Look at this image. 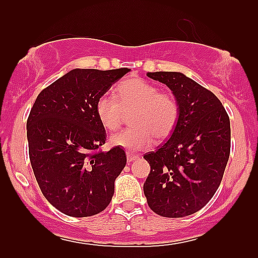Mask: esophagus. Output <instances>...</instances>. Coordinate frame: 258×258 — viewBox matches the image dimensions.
<instances>
[{
	"mask_svg": "<svg viewBox=\"0 0 258 258\" xmlns=\"http://www.w3.org/2000/svg\"><path fill=\"white\" fill-rule=\"evenodd\" d=\"M136 160H139V156H137V155H130V153H127V162L131 163V162H134V161H136Z\"/></svg>",
	"mask_w": 258,
	"mask_h": 258,
	"instance_id": "1",
	"label": "esophagus"
}]
</instances>
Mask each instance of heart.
<instances>
[{
  "mask_svg": "<svg viewBox=\"0 0 258 258\" xmlns=\"http://www.w3.org/2000/svg\"><path fill=\"white\" fill-rule=\"evenodd\" d=\"M96 116L107 131L118 128L123 112L132 113V128L111 136L110 145L128 152L150 148L153 137L165 140L175 131L179 118V105L173 95L160 92L153 83L140 77L123 81L116 87V97L102 95L96 102Z\"/></svg>",
  "mask_w": 258,
  "mask_h": 258,
  "instance_id": "obj_1",
  "label": "heart"
}]
</instances>
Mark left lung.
<instances>
[{
	"label": "left lung",
	"mask_w": 258,
	"mask_h": 258,
	"mask_svg": "<svg viewBox=\"0 0 258 258\" xmlns=\"http://www.w3.org/2000/svg\"><path fill=\"white\" fill-rule=\"evenodd\" d=\"M165 83L179 105L168 141L146 153L151 171L144 184L150 209L163 217L189 216L217 191L230 157V118L221 101L181 72H148Z\"/></svg>",
	"instance_id": "1"
}]
</instances>
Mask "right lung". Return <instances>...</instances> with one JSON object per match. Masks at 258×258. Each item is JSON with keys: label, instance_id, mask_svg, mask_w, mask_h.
Wrapping results in <instances>:
<instances>
[{"label": "right lung", "instance_id": "right-lung-1", "mask_svg": "<svg viewBox=\"0 0 258 258\" xmlns=\"http://www.w3.org/2000/svg\"><path fill=\"white\" fill-rule=\"evenodd\" d=\"M128 69H75L40 92L27 119L30 161L46 200L72 217H88L110 205L114 181L126 166L121 147L106 142L96 102Z\"/></svg>", "mask_w": 258, "mask_h": 258}]
</instances>
